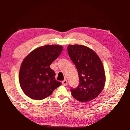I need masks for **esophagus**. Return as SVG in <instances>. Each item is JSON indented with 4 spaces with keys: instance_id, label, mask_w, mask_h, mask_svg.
Masks as SVG:
<instances>
[{
    "instance_id": "obj_1",
    "label": "esophagus",
    "mask_w": 130,
    "mask_h": 130,
    "mask_svg": "<svg viewBox=\"0 0 130 130\" xmlns=\"http://www.w3.org/2000/svg\"><path fill=\"white\" fill-rule=\"evenodd\" d=\"M62 84L63 85H64V86H66V85H67V84H68L67 80H63L62 82Z\"/></svg>"
}]
</instances>
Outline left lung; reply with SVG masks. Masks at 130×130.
Here are the masks:
<instances>
[{
    "mask_svg": "<svg viewBox=\"0 0 130 130\" xmlns=\"http://www.w3.org/2000/svg\"><path fill=\"white\" fill-rule=\"evenodd\" d=\"M68 52L79 77L78 86L70 89L73 96L82 102L93 100L104 87L106 76L103 63L97 54L87 46L70 45Z\"/></svg>",
    "mask_w": 130,
    "mask_h": 130,
    "instance_id": "obj_1",
    "label": "left lung"
}]
</instances>
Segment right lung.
Here are the masks:
<instances>
[{"instance_id":"add662e5","label":"right lung","mask_w":130,"mask_h":130,"mask_svg":"<svg viewBox=\"0 0 130 130\" xmlns=\"http://www.w3.org/2000/svg\"><path fill=\"white\" fill-rule=\"evenodd\" d=\"M63 50L60 45L39 47L24 58L19 73V81L23 92L36 100L43 99L61 85L55 79V71L50 65Z\"/></svg>"}]
</instances>
